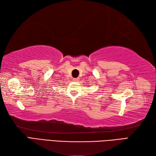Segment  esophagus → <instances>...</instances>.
<instances>
[{"label":"esophagus","mask_w":156,"mask_h":156,"mask_svg":"<svg viewBox=\"0 0 156 156\" xmlns=\"http://www.w3.org/2000/svg\"><path fill=\"white\" fill-rule=\"evenodd\" d=\"M73 80H74V82H78L79 81V78H74V79H73Z\"/></svg>","instance_id":"obj_1"}]
</instances>
